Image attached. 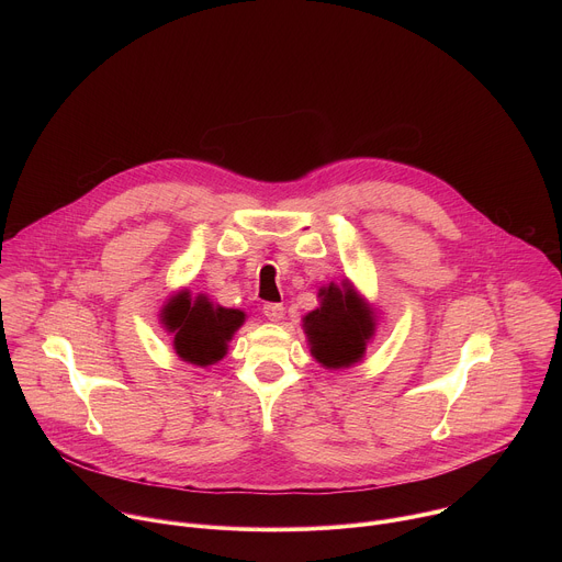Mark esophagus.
Listing matches in <instances>:
<instances>
[{
	"label": "esophagus",
	"instance_id": "1",
	"mask_svg": "<svg viewBox=\"0 0 562 562\" xmlns=\"http://www.w3.org/2000/svg\"><path fill=\"white\" fill-rule=\"evenodd\" d=\"M265 315L271 319V323H280V319L284 317V306L278 302H269V304H265Z\"/></svg>",
	"mask_w": 562,
	"mask_h": 562
}]
</instances>
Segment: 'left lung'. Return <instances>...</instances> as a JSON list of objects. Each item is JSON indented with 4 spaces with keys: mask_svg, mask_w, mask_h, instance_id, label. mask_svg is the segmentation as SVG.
Instances as JSON below:
<instances>
[{
    "mask_svg": "<svg viewBox=\"0 0 562 562\" xmlns=\"http://www.w3.org/2000/svg\"><path fill=\"white\" fill-rule=\"evenodd\" d=\"M319 306L302 317L311 356L325 369H345L362 360L375 334L371 306L351 282L329 284L317 293Z\"/></svg>",
    "mask_w": 562,
    "mask_h": 562,
    "instance_id": "left-lung-1",
    "label": "left lung"
}]
</instances>
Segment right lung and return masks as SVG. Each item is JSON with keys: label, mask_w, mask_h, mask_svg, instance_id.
I'll return each mask as SVG.
<instances>
[{"label": "right lung", "mask_w": 562, "mask_h": 562, "mask_svg": "<svg viewBox=\"0 0 562 562\" xmlns=\"http://www.w3.org/2000/svg\"><path fill=\"white\" fill-rule=\"evenodd\" d=\"M162 325L173 334L176 353L191 364L209 367L226 356L233 334L245 325V311L213 304L204 293L173 295L162 313Z\"/></svg>", "instance_id": "right-lung-1"}]
</instances>
